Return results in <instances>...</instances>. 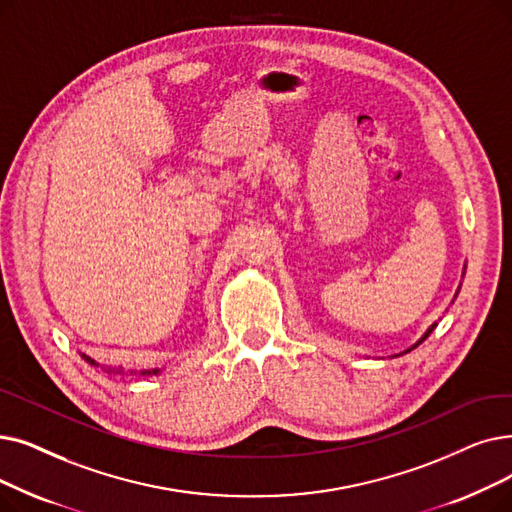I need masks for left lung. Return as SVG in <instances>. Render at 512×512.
Listing matches in <instances>:
<instances>
[{"mask_svg":"<svg viewBox=\"0 0 512 512\" xmlns=\"http://www.w3.org/2000/svg\"><path fill=\"white\" fill-rule=\"evenodd\" d=\"M435 326H437V324H433V326H431V328H429V330H427V332H425V335H422V337H420V339H418V341H416V343H414V345H412V347H410V349H406V351H404V353H408V351H412V349H414V347H418V345H420V343H422V341H425V339H427V337H429V335H431V332H433V330H435ZM399 355H402V353H399Z\"/></svg>","mask_w":512,"mask_h":512,"instance_id":"8db88e82","label":"left lung"}]
</instances>
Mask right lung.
Wrapping results in <instances>:
<instances>
[{
    "label": "right lung",
    "mask_w": 512,
    "mask_h": 512,
    "mask_svg": "<svg viewBox=\"0 0 512 512\" xmlns=\"http://www.w3.org/2000/svg\"><path fill=\"white\" fill-rule=\"evenodd\" d=\"M83 358H85V360H87V362H90V364H92V366H98V364H96V362H94V360H90V358H87V355H83ZM157 372H159V370H152V372H148V370H146V372H142V374H157Z\"/></svg>",
    "instance_id": "obj_1"
}]
</instances>
